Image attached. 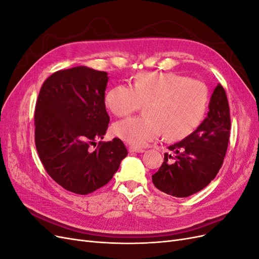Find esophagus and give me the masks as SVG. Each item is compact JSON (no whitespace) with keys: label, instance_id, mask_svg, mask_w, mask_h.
Wrapping results in <instances>:
<instances>
[{"label":"esophagus","instance_id":"34e87169","mask_svg":"<svg viewBox=\"0 0 259 259\" xmlns=\"http://www.w3.org/2000/svg\"><path fill=\"white\" fill-rule=\"evenodd\" d=\"M128 151L130 152H137V153H143L145 152V150L143 148H138V147H134V146H131L128 148Z\"/></svg>","mask_w":259,"mask_h":259}]
</instances>
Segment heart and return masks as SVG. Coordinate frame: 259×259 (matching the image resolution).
I'll list each match as a JSON object with an SVG mask.
<instances>
[{"mask_svg": "<svg viewBox=\"0 0 259 259\" xmlns=\"http://www.w3.org/2000/svg\"><path fill=\"white\" fill-rule=\"evenodd\" d=\"M105 103L113 114L125 116L145 107L146 116H133L114 123L113 133L134 147H143L164 132L166 138L182 139L204 119L208 104L206 85L173 72H143L133 83L108 91Z\"/></svg>", "mask_w": 259, "mask_h": 259, "instance_id": "obj_1", "label": "heart"}]
</instances>
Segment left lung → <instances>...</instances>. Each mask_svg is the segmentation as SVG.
<instances>
[{
    "label": "left lung",
    "mask_w": 259,
    "mask_h": 259,
    "mask_svg": "<svg viewBox=\"0 0 259 259\" xmlns=\"http://www.w3.org/2000/svg\"><path fill=\"white\" fill-rule=\"evenodd\" d=\"M230 111L226 92L218 84L208 105L207 116L182 142L168 147L164 162L152 175L162 192L187 198L205 188L221 169L230 136Z\"/></svg>",
    "instance_id": "left-lung-1"
}]
</instances>
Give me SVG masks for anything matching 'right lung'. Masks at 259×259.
Segmentation results:
<instances>
[{
    "mask_svg": "<svg viewBox=\"0 0 259 259\" xmlns=\"http://www.w3.org/2000/svg\"><path fill=\"white\" fill-rule=\"evenodd\" d=\"M108 73L85 66L60 70L43 83L34 112V139L48 174L66 190L89 194L110 182L127 150L103 139L110 117L105 105Z\"/></svg>",
    "mask_w": 259,
    "mask_h": 259,
    "instance_id": "add662e5",
    "label": "right lung"
}]
</instances>
